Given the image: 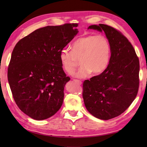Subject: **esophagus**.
Masks as SVG:
<instances>
[{
    "instance_id": "34e87169",
    "label": "esophagus",
    "mask_w": 147,
    "mask_h": 147,
    "mask_svg": "<svg viewBox=\"0 0 147 147\" xmlns=\"http://www.w3.org/2000/svg\"><path fill=\"white\" fill-rule=\"evenodd\" d=\"M74 82H75L78 83L79 84V85H82V82H81L80 80H74Z\"/></svg>"
}]
</instances>
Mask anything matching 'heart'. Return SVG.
Here are the masks:
<instances>
[{
    "label": "heart",
    "mask_w": 147,
    "mask_h": 147,
    "mask_svg": "<svg viewBox=\"0 0 147 147\" xmlns=\"http://www.w3.org/2000/svg\"><path fill=\"white\" fill-rule=\"evenodd\" d=\"M70 48L71 51L63 49L59 55L61 66L67 74L73 73L78 61L81 67L74 74V76L78 78H85L91 73L93 75L100 74L108 67L111 49L105 36L81 37L72 43Z\"/></svg>",
    "instance_id": "obj_1"
}]
</instances>
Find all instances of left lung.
<instances>
[{
	"mask_svg": "<svg viewBox=\"0 0 147 147\" xmlns=\"http://www.w3.org/2000/svg\"><path fill=\"white\" fill-rule=\"evenodd\" d=\"M105 33L111 54L107 69L83 83L85 107L93 116L109 120L118 116L135 99L139 87V59L133 47L121 33L104 24L89 26Z\"/></svg>",
	"mask_w": 147,
	"mask_h": 147,
	"instance_id": "obj_1",
	"label": "left lung"
}]
</instances>
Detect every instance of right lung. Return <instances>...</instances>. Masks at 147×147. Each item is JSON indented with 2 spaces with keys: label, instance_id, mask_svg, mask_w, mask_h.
I'll return each mask as SVG.
<instances>
[{
  "label": "right lung",
  "instance_id": "right-lung-1",
  "mask_svg": "<svg viewBox=\"0 0 147 147\" xmlns=\"http://www.w3.org/2000/svg\"><path fill=\"white\" fill-rule=\"evenodd\" d=\"M77 26L64 24L41 28L14 47L8 67L9 84L18 107L33 119H46L61 107L70 78L61 66L59 55L79 32Z\"/></svg>",
  "mask_w": 147,
  "mask_h": 147
}]
</instances>
